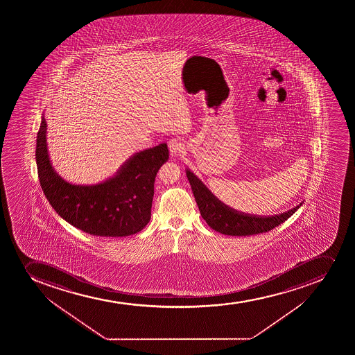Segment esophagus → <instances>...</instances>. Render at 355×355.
<instances>
[{
  "mask_svg": "<svg viewBox=\"0 0 355 355\" xmlns=\"http://www.w3.org/2000/svg\"><path fill=\"white\" fill-rule=\"evenodd\" d=\"M168 149H170L172 156H178V155L184 153L185 146L178 139H172V140L168 141Z\"/></svg>",
  "mask_w": 355,
  "mask_h": 355,
  "instance_id": "34e87169",
  "label": "esophagus"
}]
</instances>
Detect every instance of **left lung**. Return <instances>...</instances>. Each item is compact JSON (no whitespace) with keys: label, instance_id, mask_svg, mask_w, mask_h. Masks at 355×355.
Returning a JSON list of instances; mask_svg holds the SVG:
<instances>
[{"label":"left lung","instance_id":"8db88e82","mask_svg":"<svg viewBox=\"0 0 355 355\" xmlns=\"http://www.w3.org/2000/svg\"><path fill=\"white\" fill-rule=\"evenodd\" d=\"M187 180L197 201L201 216L215 232L228 236H250L267 232L284 223L295 211L302 206V202L291 211L274 216H256L245 214L228 207L218 200L211 191L201 182L193 172L187 168Z\"/></svg>","mask_w":355,"mask_h":355}]
</instances>
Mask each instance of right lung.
Wrapping results in <instances>:
<instances>
[{"label": "right lung", "mask_w": 355, "mask_h": 355, "mask_svg": "<svg viewBox=\"0 0 355 355\" xmlns=\"http://www.w3.org/2000/svg\"><path fill=\"white\" fill-rule=\"evenodd\" d=\"M46 134L47 123L42 114L35 147L39 182L46 199L64 221L101 237L134 235L148 225L155 178L168 159L166 144L135 153L101 183L76 185L56 173Z\"/></svg>", "instance_id": "1"}]
</instances>
